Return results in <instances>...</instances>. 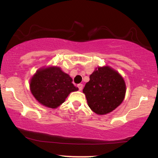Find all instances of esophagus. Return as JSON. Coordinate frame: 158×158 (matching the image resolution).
<instances>
[{
    "label": "esophagus",
    "instance_id": "esophagus-1",
    "mask_svg": "<svg viewBox=\"0 0 158 158\" xmlns=\"http://www.w3.org/2000/svg\"><path fill=\"white\" fill-rule=\"evenodd\" d=\"M77 86H78V88H79V90H82V88H83V85L82 84H79L77 85Z\"/></svg>",
    "mask_w": 158,
    "mask_h": 158
}]
</instances>
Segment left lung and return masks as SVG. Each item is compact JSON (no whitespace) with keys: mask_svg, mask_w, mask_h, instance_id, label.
<instances>
[{"mask_svg":"<svg viewBox=\"0 0 158 158\" xmlns=\"http://www.w3.org/2000/svg\"><path fill=\"white\" fill-rule=\"evenodd\" d=\"M88 106L94 113L104 115L123 102L126 85L122 76L109 66L99 67L90 74L83 89Z\"/></svg>","mask_w":158,"mask_h":158,"instance_id":"obj_1","label":"left lung"}]
</instances>
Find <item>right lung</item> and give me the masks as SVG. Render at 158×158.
<instances>
[{"instance_id":"obj_1","label":"right lung","mask_w":158,"mask_h":158,"mask_svg":"<svg viewBox=\"0 0 158 158\" xmlns=\"http://www.w3.org/2000/svg\"><path fill=\"white\" fill-rule=\"evenodd\" d=\"M72 81V78L59 67H44L39 69L32 77L30 91L40 104L56 108L64 102L71 92L79 90Z\"/></svg>"}]
</instances>
